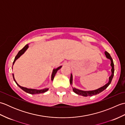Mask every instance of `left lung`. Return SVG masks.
<instances>
[{
  "label": "left lung",
  "mask_w": 125,
  "mask_h": 125,
  "mask_svg": "<svg viewBox=\"0 0 125 125\" xmlns=\"http://www.w3.org/2000/svg\"><path fill=\"white\" fill-rule=\"evenodd\" d=\"M105 54L106 55V57L108 59H110L111 60V66L112 67V69H111V72H112V75H111V76L109 77V81H108V82L105 85H104L103 86L100 87V88L94 90H91V91H83V90H81L78 89H76L75 87H73V75L71 73V76H70V84L73 87V91L76 93V94H77L78 95H83V96L84 97H87V96H92L94 95H96L97 94H99V93L102 92L104 90H105L107 87L108 86V85L111 84V81L112 80V78L114 76V72H115V68H114V63H113V61L112 57L110 56V54L107 52H105Z\"/></svg>",
  "instance_id": "obj_1"
}]
</instances>
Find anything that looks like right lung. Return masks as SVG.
<instances>
[{"label": "right lung", "mask_w": 125, "mask_h": 125, "mask_svg": "<svg viewBox=\"0 0 125 125\" xmlns=\"http://www.w3.org/2000/svg\"><path fill=\"white\" fill-rule=\"evenodd\" d=\"M29 48V44H26V46L20 50L19 52H18V54L17 55V56H16L15 58H14V61H13V64H14V63L15 62V61L17 60L18 58H19L23 54H24L25 52L27 50V49ZM61 67H62V66H60V67H58L56 69H54V70H53V71H52V81H53V80H54V77L56 75V73L57 71L60 69L61 68ZM13 75V79H14V81H15V83L17 84V85L20 87L21 89L22 90H23V91H25L26 92L28 93V94H42V93H44L47 92L48 90H49L48 88H45V89H41V90H37V89H28V88H27V87H23V86H20L19 85L17 82H16L15 79L14 78V74H12Z\"/></svg>", "instance_id": "right-lung-1"}]
</instances>
